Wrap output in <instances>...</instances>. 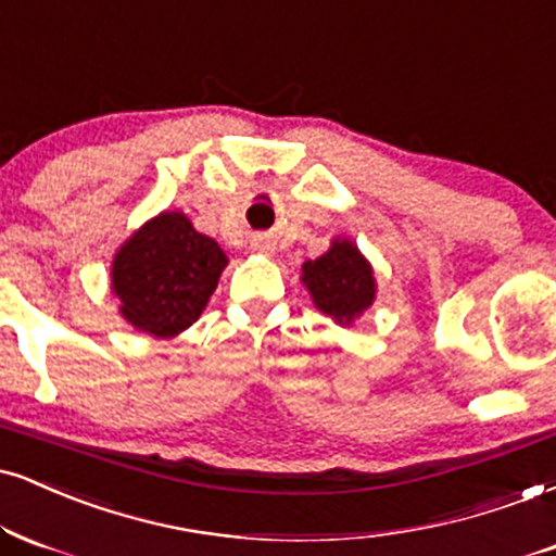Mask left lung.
<instances>
[{"label": "left lung", "instance_id": "8db88e82", "mask_svg": "<svg viewBox=\"0 0 556 556\" xmlns=\"http://www.w3.org/2000/svg\"><path fill=\"white\" fill-rule=\"evenodd\" d=\"M303 282L326 316L350 324L376 298V279L370 264L359 256L350 240H337L329 253L305 261Z\"/></svg>", "mask_w": 556, "mask_h": 556}]
</instances>
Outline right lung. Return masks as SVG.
I'll return each mask as SVG.
<instances>
[{
    "label": "right lung",
    "mask_w": 556,
    "mask_h": 556,
    "mask_svg": "<svg viewBox=\"0 0 556 556\" xmlns=\"http://www.w3.org/2000/svg\"><path fill=\"white\" fill-rule=\"evenodd\" d=\"M227 256L180 212L147 223L113 261V290L131 326L173 337L202 316Z\"/></svg>",
    "instance_id": "add662e5"
}]
</instances>
